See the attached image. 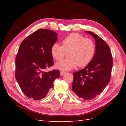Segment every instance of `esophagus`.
Instances as JSON below:
<instances>
[{
	"label": "esophagus",
	"mask_w": 126,
	"mask_h": 126,
	"mask_svg": "<svg viewBox=\"0 0 126 126\" xmlns=\"http://www.w3.org/2000/svg\"><path fill=\"white\" fill-rule=\"evenodd\" d=\"M60 76H63L64 74H65L66 72H65V71H60Z\"/></svg>",
	"instance_id": "obj_1"
}]
</instances>
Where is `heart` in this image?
<instances>
[{"label": "heart", "mask_w": 126, "mask_h": 126, "mask_svg": "<svg viewBox=\"0 0 126 126\" xmlns=\"http://www.w3.org/2000/svg\"><path fill=\"white\" fill-rule=\"evenodd\" d=\"M96 52L94 41L77 33L70 34L62 41V46L55 43L51 48L52 56L57 60H61L68 52L67 58L56 64L57 69L70 70L78 65L79 67L87 66L93 60Z\"/></svg>", "instance_id": "b5f03b06"}]
</instances>
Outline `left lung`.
Segmentation results:
<instances>
[{"instance_id": "obj_1", "label": "left lung", "mask_w": 126, "mask_h": 126, "mask_svg": "<svg viewBox=\"0 0 126 126\" xmlns=\"http://www.w3.org/2000/svg\"><path fill=\"white\" fill-rule=\"evenodd\" d=\"M96 42V52L91 62L83 69L73 74L72 89L79 98L86 100L96 97L104 90L110 79L112 57L108 44L94 33L85 32Z\"/></svg>"}]
</instances>
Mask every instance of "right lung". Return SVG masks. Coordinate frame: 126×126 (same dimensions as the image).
I'll list each match as a JSON object with an SVG mask.
<instances>
[{
	"label": "right lung",
	"mask_w": 126,
	"mask_h": 126,
	"mask_svg": "<svg viewBox=\"0 0 126 126\" xmlns=\"http://www.w3.org/2000/svg\"><path fill=\"white\" fill-rule=\"evenodd\" d=\"M58 35L50 30L40 29L22 41L16 56V79L27 97L39 100L45 98L59 77L58 70L44 72L54 64L51 54L52 45Z\"/></svg>",
	"instance_id": "add662e5"
}]
</instances>
